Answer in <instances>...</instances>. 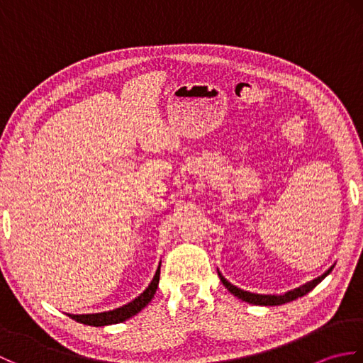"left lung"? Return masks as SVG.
<instances>
[{"instance_id": "left-lung-1", "label": "left lung", "mask_w": 363, "mask_h": 363, "mask_svg": "<svg viewBox=\"0 0 363 363\" xmlns=\"http://www.w3.org/2000/svg\"><path fill=\"white\" fill-rule=\"evenodd\" d=\"M333 268H334V265L330 267L326 273H323L321 276H318L317 279H313V281H311V282L301 285V287H298V289H295V290H290V291H287V293H284V295H259V293L246 291V290L238 289V287H235V285L230 284V282L226 279V277L223 276L220 272H218V276H220V279H221L223 285H225V287H226L230 293H233L234 296H237L238 299L246 301V303H250V304H256V306H281V304L290 303V301H295V299H298V298H301V296L307 295V293H309L311 290H313L315 287H317V285H318L323 279H325V277H326L330 272H333Z\"/></svg>"}]
</instances>
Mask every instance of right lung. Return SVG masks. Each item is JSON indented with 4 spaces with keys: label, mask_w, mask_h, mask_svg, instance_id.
<instances>
[{
    "label": "right lung",
    "mask_w": 363,
    "mask_h": 363,
    "mask_svg": "<svg viewBox=\"0 0 363 363\" xmlns=\"http://www.w3.org/2000/svg\"><path fill=\"white\" fill-rule=\"evenodd\" d=\"M159 277H160V265L157 268L156 274H154L151 284L148 285V289H146L142 295H138L135 299L130 301V303L118 307V309L101 312V313H86V315L67 313V315L78 323H82V325H89V326H107V325H117V323L126 321L140 312L143 307L148 306L150 301L154 298V293L157 290Z\"/></svg>",
    "instance_id": "obj_1"
}]
</instances>
